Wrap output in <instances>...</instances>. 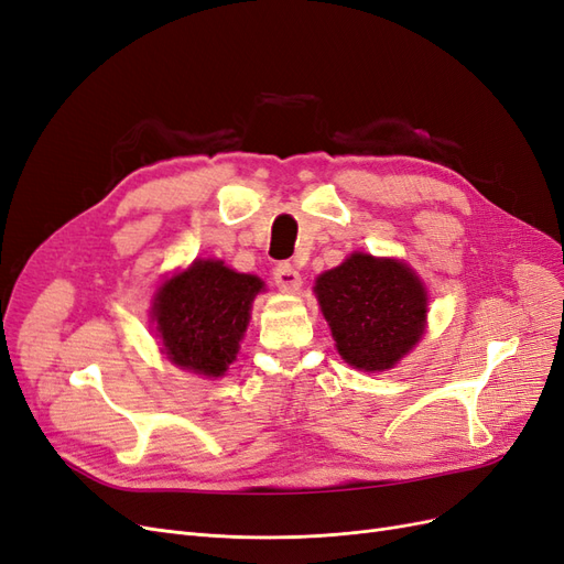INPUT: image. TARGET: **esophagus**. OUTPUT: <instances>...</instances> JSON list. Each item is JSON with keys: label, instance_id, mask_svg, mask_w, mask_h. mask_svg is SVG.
Instances as JSON below:
<instances>
[{"label": "esophagus", "instance_id": "1", "mask_svg": "<svg viewBox=\"0 0 564 564\" xmlns=\"http://www.w3.org/2000/svg\"><path fill=\"white\" fill-rule=\"evenodd\" d=\"M274 281H276V288L283 290V293H297V290L302 288L300 271L285 262L274 269Z\"/></svg>", "mask_w": 564, "mask_h": 564}]
</instances>
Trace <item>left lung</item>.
Wrapping results in <instances>:
<instances>
[{
  "instance_id": "1",
  "label": "left lung",
  "mask_w": 564,
  "mask_h": 564,
  "mask_svg": "<svg viewBox=\"0 0 564 564\" xmlns=\"http://www.w3.org/2000/svg\"><path fill=\"white\" fill-rule=\"evenodd\" d=\"M339 356L358 370H389L424 333L426 293L398 260L356 252L316 281Z\"/></svg>"
}]
</instances>
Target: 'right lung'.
I'll return each mask as SVG.
<instances>
[{
	"instance_id": "1",
	"label": "right lung",
	"mask_w": 564,
	"mask_h": 564,
	"mask_svg": "<svg viewBox=\"0 0 564 564\" xmlns=\"http://www.w3.org/2000/svg\"><path fill=\"white\" fill-rule=\"evenodd\" d=\"M260 290L258 276L236 274L213 260H198L169 279L154 300L156 330L169 358L198 375H225Z\"/></svg>"
}]
</instances>
